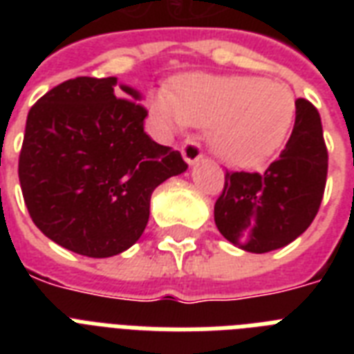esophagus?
I'll list each match as a JSON object with an SVG mask.
<instances>
[{
  "instance_id": "1",
  "label": "esophagus",
  "mask_w": 354,
  "mask_h": 354,
  "mask_svg": "<svg viewBox=\"0 0 354 354\" xmlns=\"http://www.w3.org/2000/svg\"><path fill=\"white\" fill-rule=\"evenodd\" d=\"M182 156L189 165H196V163L204 158V152L200 149V145H196L194 141H187V143H183L182 147Z\"/></svg>"
}]
</instances>
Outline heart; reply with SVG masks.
<instances>
[{
  "mask_svg": "<svg viewBox=\"0 0 354 354\" xmlns=\"http://www.w3.org/2000/svg\"><path fill=\"white\" fill-rule=\"evenodd\" d=\"M150 112L165 133L187 124L207 128L211 150L233 165L268 160L285 143L296 119V97L277 80L257 77L189 75L158 90Z\"/></svg>",
  "mask_w": 354,
  "mask_h": 354,
  "instance_id": "b5f03b06",
  "label": "heart"
}]
</instances>
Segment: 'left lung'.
<instances>
[{
    "mask_svg": "<svg viewBox=\"0 0 354 354\" xmlns=\"http://www.w3.org/2000/svg\"><path fill=\"white\" fill-rule=\"evenodd\" d=\"M327 147L318 110L296 101V122L279 158L259 172H226L215 224L244 252L266 253L296 241L318 213L327 182Z\"/></svg>",
    "mask_w": 354,
    "mask_h": 354,
    "instance_id": "8db88e82",
    "label": "left lung"
}]
</instances>
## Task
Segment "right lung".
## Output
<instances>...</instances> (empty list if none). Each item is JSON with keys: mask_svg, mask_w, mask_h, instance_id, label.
<instances>
[{"mask_svg": "<svg viewBox=\"0 0 354 354\" xmlns=\"http://www.w3.org/2000/svg\"><path fill=\"white\" fill-rule=\"evenodd\" d=\"M141 93L115 77L66 80L29 110L18 176L29 215L53 242L86 257L139 241L154 189L187 171L143 130Z\"/></svg>", "mask_w": 354, "mask_h": 354, "instance_id": "add662e5", "label": "right lung"}]
</instances>
